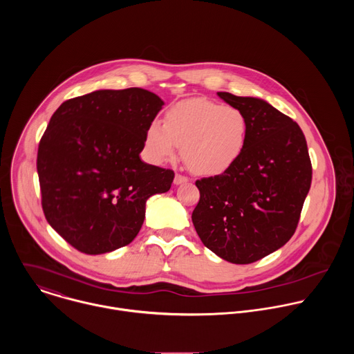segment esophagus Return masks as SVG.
Returning <instances> with one entry per match:
<instances>
[{
	"instance_id": "esophagus-1",
	"label": "esophagus",
	"mask_w": 354,
	"mask_h": 354,
	"mask_svg": "<svg viewBox=\"0 0 354 354\" xmlns=\"http://www.w3.org/2000/svg\"><path fill=\"white\" fill-rule=\"evenodd\" d=\"M187 182V178L186 176H183V175H180V174H176L175 175V179H174V183L175 185H182V183H186Z\"/></svg>"
}]
</instances>
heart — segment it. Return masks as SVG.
<instances>
[{"label":"heart","mask_w":354,"mask_h":354,"mask_svg":"<svg viewBox=\"0 0 354 354\" xmlns=\"http://www.w3.org/2000/svg\"><path fill=\"white\" fill-rule=\"evenodd\" d=\"M249 120L242 109L209 99H192L174 105L164 123L153 120L145 130V149L154 162L171 160L178 145L182 158L196 175L218 176L242 157Z\"/></svg>","instance_id":"obj_1"}]
</instances>
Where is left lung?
Segmentation results:
<instances>
[{
	"label": "left lung",
	"mask_w": 354,
	"mask_h": 354,
	"mask_svg": "<svg viewBox=\"0 0 354 354\" xmlns=\"http://www.w3.org/2000/svg\"><path fill=\"white\" fill-rule=\"evenodd\" d=\"M249 120L246 148L227 172L196 180L192 221L201 242L236 265L254 263L295 232L313 167L299 126L259 97L217 92Z\"/></svg>",
	"instance_id": "left-lung-1"
}]
</instances>
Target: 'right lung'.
I'll return each mask as SVG.
<instances>
[{
  "instance_id": "add662e5",
  "label": "right lung",
  "mask_w": 354,
  "mask_h": 354,
  "mask_svg": "<svg viewBox=\"0 0 354 354\" xmlns=\"http://www.w3.org/2000/svg\"><path fill=\"white\" fill-rule=\"evenodd\" d=\"M164 100L147 89H100L66 100L39 142L47 223L71 246L100 255L138 234L148 197L171 189L174 171L141 161L148 124Z\"/></svg>"
}]
</instances>
